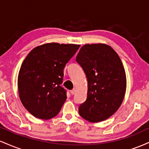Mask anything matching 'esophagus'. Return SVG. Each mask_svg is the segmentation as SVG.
<instances>
[{
	"instance_id": "34e87169",
	"label": "esophagus",
	"mask_w": 149,
	"mask_h": 149,
	"mask_svg": "<svg viewBox=\"0 0 149 149\" xmlns=\"http://www.w3.org/2000/svg\"><path fill=\"white\" fill-rule=\"evenodd\" d=\"M75 93H76V90H75V89H73V90H71V95H74Z\"/></svg>"
}]
</instances>
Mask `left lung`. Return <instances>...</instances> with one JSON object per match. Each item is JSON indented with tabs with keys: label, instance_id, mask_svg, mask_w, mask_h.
<instances>
[{
	"label": "left lung",
	"instance_id": "1",
	"mask_svg": "<svg viewBox=\"0 0 149 149\" xmlns=\"http://www.w3.org/2000/svg\"><path fill=\"white\" fill-rule=\"evenodd\" d=\"M76 61L88 80V97L80 105V116L91 123L103 121L119 109L126 91V75L116 51L106 44H86Z\"/></svg>",
	"mask_w": 149,
	"mask_h": 149
}]
</instances>
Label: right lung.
Returning a JSON list of instances; mask_svg holds the SVG:
<instances>
[{"label": "right lung", "instance_id": "right-lung-1", "mask_svg": "<svg viewBox=\"0 0 149 149\" xmlns=\"http://www.w3.org/2000/svg\"><path fill=\"white\" fill-rule=\"evenodd\" d=\"M80 45L46 43L29 53L18 75V91L23 106L36 118L48 120L60 111L66 100L61 87L64 69Z\"/></svg>", "mask_w": 149, "mask_h": 149}]
</instances>
